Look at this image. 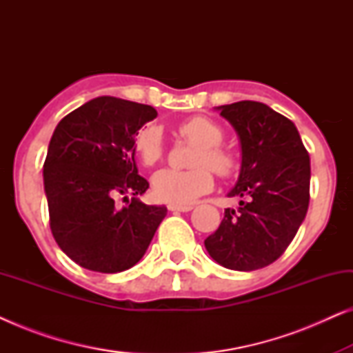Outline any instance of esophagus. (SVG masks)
<instances>
[{
  "label": "esophagus",
  "instance_id": "34e87169",
  "mask_svg": "<svg viewBox=\"0 0 353 353\" xmlns=\"http://www.w3.org/2000/svg\"><path fill=\"white\" fill-rule=\"evenodd\" d=\"M192 205H180V204H168V210L172 212H190Z\"/></svg>",
  "mask_w": 353,
  "mask_h": 353
}]
</instances>
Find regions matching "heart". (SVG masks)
Instances as JSON below:
<instances>
[{
    "label": "heart",
    "instance_id": "obj_1",
    "mask_svg": "<svg viewBox=\"0 0 353 353\" xmlns=\"http://www.w3.org/2000/svg\"><path fill=\"white\" fill-rule=\"evenodd\" d=\"M180 133L191 143L201 146L196 154L194 170H176L163 168L152 176V190L159 199L170 204L188 205L197 197L209 192L214 188L212 170L219 175H231L238 167L234 154L220 146L223 143L225 132L219 123L207 117H192L180 125ZM134 151L144 165L151 167L163 154V138L161 128L148 125L139 130L134 137Z\"/></svg>",
    "mask_w": 353,
    "mask_h": 353
}]
</instances>
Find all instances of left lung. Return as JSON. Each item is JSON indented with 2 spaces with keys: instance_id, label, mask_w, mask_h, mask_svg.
I'll use <instances>...</instances> for the list:
<instances>
[{
  "instance_id": "8db88e82",
  "label": "left lung",
  "mask_w": 353,
  "mask_h": 353,
  "mask_svg": "<svg viewBox=\"0 0 353 353\" xmlns=\"http://www.w3.org/2000/svg\"><path fill=\"white\" fill-rule=\"evenodd\" d=\"M233 125L241 170L219 230L204 241L216 263L236 272L267 267L291 244L310 201V157L291 120L257 101L215 108Z\"/></svg>"
}]
</instances>
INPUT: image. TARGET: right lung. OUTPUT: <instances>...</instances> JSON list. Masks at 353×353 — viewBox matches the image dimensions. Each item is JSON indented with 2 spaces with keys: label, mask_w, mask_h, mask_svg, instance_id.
Segmentation results:
<instances>
[{
  "label": "right lung",
  "mask_w": 353,
  "mask_h": 353,
  "mask_svg": "<svg viewBox=\"0 0 353 353\" xmlns=\"http://www.w3.org/2000/svg\"><path fill=\"white\" fill-rule=\"evenodd\" d=\"M156 117L152 105L99 96L57 123L43 183L51 233L80 267L99 273L132 268L167 215L165 205L138 199L149 183L138 175L134 137ZM117 196L130 204L120 210Z\"/></svg>",
  "instance_id": "1"
}]
</instances>
